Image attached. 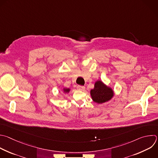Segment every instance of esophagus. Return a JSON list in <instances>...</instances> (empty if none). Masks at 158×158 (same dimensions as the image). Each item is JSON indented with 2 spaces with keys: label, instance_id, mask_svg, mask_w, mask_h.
Returning <instances> with one entry per match:
<instances>
[{
  "label": "esophagus",
  "instance_id": "esophagus-1",
  "mask_svg": "<svg viewBox=\"0 0 158 158\" xmlns=\"http://www.w3.org/2000/svg\"><path fill=\"white\" fill-rule=\"evenodd\" d=\"M77 89L79 90H84L85 89V87L83 86V85H77Z\"/></svg>",
  "mask_w": 158,
  "mask_h": 158
}]
</instances>
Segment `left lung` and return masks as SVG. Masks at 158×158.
<instances>
[{
    "label": "left lung",
    "instance_id": "obj_1",
    "mask_svg": "<svg viewBox=\"0 0 158 158\" xmlns=\"http://www.w3.org/2000/svg\"><path fill=\"white\" fill-rule=\"evenodd\" d=\"M90 95L95 102L102 103L110 100L114 92L111 88L107 87L102 81H98L95 83L94 88L90 90Z\"/></svg>",
    "mask_w": 158,
    "mask_h": 158
}]
</instances>
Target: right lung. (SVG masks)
Returning <instances> with one entry per match:
<instances>
[{"label":"right lung","instance_id":"obj_1","mask_svg":"<svg viewBox=\"0 0 158 158\" xmlns=\"http://www.w3.org/2000/svg\"><path fill=\"white\" fill-rule=\"evenodd\" d=\"M64 92H68L69 91V89H64Z\"/></svg>","mask_w":158,"mask_h":158}]
</instances>
